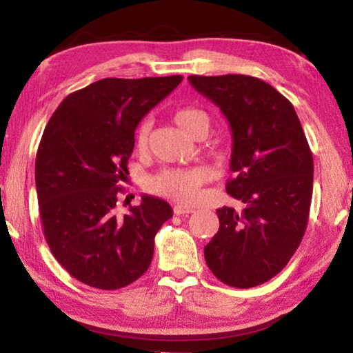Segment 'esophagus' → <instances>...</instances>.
<instances>
[{
    "instance_id": "1",
    "label": "esophagus",
    "mask_w": 353,
    "mask_h": 353,
    "mask_svg": "<svg viewBox=\"0 0 353 353\" xmlns=\"http://www.w3.org/2000/svg\"><path fill=\"white\" fill-rule=\"evenodd\" d=\"M194 208L188 207V205H176L174 207V213L176 214H185V213H193Z\"/></svg>"
}]
</instances>
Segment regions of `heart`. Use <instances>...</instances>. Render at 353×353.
I'll return each mask as SVG.
<instances>
[{
  "label": "heart",
  "mask_w": 353,
  "mask_h": 353,
  "mask_svg": "<svg viewBox=\"0 0 353 353\" xmlns=\"http://www.w3.org/2000/svg\"><path fill=\"white\" fill-rule=\"evenodd\" d=\"M174 121L185 134L199 139L208 134L212 126L210 115L198 107H183L174 113ZM151 123L145 121L135 132V149L145 152L148 148ZM207 181V172L202 168H174L163 170L149 181V188L155 193L168 196L181 202H193L199 198V190Z\"/></svg>",
  "instance_id": "1"
}]
</instances>
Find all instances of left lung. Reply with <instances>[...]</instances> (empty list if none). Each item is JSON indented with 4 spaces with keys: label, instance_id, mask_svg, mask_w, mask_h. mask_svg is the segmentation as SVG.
<instances>
[{
    "label": "left lung",
    "instance_id": "1",
    "mask_svg": "<svg viewBox=\"0 0 353 353\" xmlns=\"http://www.w3.org/2000/svg\"><path fill=\"white\" fill-rule=\"evenodd\" d=\"M224 113L232 130L227 193L243 210L218 208L219 230L204 248L221 282L252 288L272 279L305 234L313 194V155L294 107L259 77L188 76Z\"/></svg>",
    "mask_w": 353,
    "mask_h": 353
}]
</instances>
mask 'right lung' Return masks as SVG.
Here are the masks:
<instances>
[{"mask_svg": "<svg viewBox=\"0 0 353 353\" xmlns=\"http://www.w3.org/2000/svg\"><path fill=\"white\" fill-rule=\"evenodd\" d=\"M182 76L105 77L68 94L48 121L35 157L45 240L70 276L99 290L128 286L148 271L154 238L172 216L168 202L143 194L118 216L135 129Z\"/></svg>", "mask_w": 353, "mask_h": 353, "instance_id": "obj_1", "label": "right lung"}]
</instances>
